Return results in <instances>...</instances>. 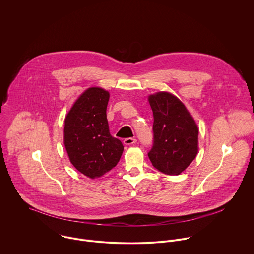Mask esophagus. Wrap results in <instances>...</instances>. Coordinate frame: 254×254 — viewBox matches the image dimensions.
<instances>
[{"instance_id": "1", "label": "esophagus", "mask_w": 254, "mask_h": 254, "mask_svg": "<svg viewBox=\"0 0 254 254\" xmlns=\"http://www.w3.org/2000/svg\"><path fill=\"white\" fill-rule=\"evenodd\" d=\"M137 142V140L135 138H126L124 141H123V144L126 145H133Z\"/></svg>"}]
</instances>
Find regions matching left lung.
<instances>
[{
	"label": "left lung",
	"mask_w": 254,
	"mask_h": 254,
	"mask_svg": "<svg viewBox=\"0 0 254 254\" xmlns=\"http://www.w3.org/2000/svg\"><path fill=\"white\" fill-rule=\"evenodd\" d=\"M153 113V144L147 155L154 168L179 175L195 158L198 129L181 101L167 92L148 97Z\"/></svg>",
	"instance_id": "1"
}]
</instances>
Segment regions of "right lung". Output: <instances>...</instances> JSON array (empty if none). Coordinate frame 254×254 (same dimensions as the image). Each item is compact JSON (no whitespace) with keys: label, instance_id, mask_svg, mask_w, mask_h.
<instances>
[{"label":"right lung","instance_id":"obj_1","mask_svg":"<svg viewBox=\"0 0 254 254\" xmlns=\"http://www.w3.org/2000/svg\"><path fill=\"white\" fill-rule=\"evenodd\" d=\"M108 91L93 87L75 102L64 120V145L73 166L94 179L118 163L124 146L109 133Z\"/></svg>","mask_w":254,"mask_h":254}]
</instances>
